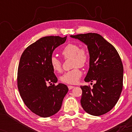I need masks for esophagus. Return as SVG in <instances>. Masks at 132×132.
Instances as JSON below:
<instances>
[{
	"label": "esophagus",
	"instance_id": "34e87169",
	"mask_svg": "<svg viewBox=\"0 0 132 132\" xmlns=\"http://www.w3.org/2000/svg\"><path fill=\"white\" fill-rule=\"evenodd\" d=\"M74 87H75V86H70V85L68 86V88L69 89H71L72 88H74Z\"/></svg>",
	"mask_w": 132,
	"mask_h": 132
}]
</instances>
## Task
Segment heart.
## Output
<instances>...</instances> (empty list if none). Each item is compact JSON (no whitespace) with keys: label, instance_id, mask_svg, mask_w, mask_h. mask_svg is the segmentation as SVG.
I'll return each mask as SVG.
<instances>
[{"label":"heart","instance_id":"obj_1","mask_svg":"<svg viewBox=\"0 0 132 132\" xmlns=\"http://www.w3.org/2000/svg\"><path fill=\"white\" fill-rule=\"evenodd\" d=\"M64 59L71 58V67L74 69L64 73L60 77L62 82L66 84H76L78 82L82 72L79 67L83 68L88 63L89 53L86 47H79L77 44H69L61 52ZM50 64L55 72L62 71V62L55 57L50 59Z\"/></svg>","mask_w":132,"mask_h":132}]
</instances>
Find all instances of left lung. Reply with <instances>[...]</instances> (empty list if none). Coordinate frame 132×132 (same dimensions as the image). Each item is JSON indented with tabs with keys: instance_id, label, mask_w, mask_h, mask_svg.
I'll list each match as a JSON object with an SVG mask.
<instances>
[{
	"instance_id": "obj_1",
	"label": "left lung",
	"mask_w": 132,
	"mask_h": 132,
	"mask_svg": "<svg viewBox=\"0 0 132 132\" xmlns=\"http://www.w3.org/2000/svg\"><path fill=\"white\" fill-rule=\"evenodd\" d=\"M87 46L89 68L85 81H96L93 88L80 86V103L87 113L100 116L112 109L120 98L123 86V65L112 45L95 33L71 35Z\"/></svg>"
}]
</instances>
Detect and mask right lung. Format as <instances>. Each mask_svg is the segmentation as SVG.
<instances>
[{
	"label": "right lung",
	"mask_w": 132,
	"mask_h": 132,
	"mask_svg": "<svg viewBox=\"0 0 132 132\" xmlns=\"http://www.w3.org/2000/svg\"><path fill=\"white\" fill-rule=\"evenodd\" d=\"M66 38L42 37L28 46L20 60L17 79L20 95L27 107L42 117L60 111L69 90L64 84L55 85L58 79L50 64L53 51L64 43ZM47 83L51 86H47Z\"/></svg>",
	"instance_id": "add662e5"
}]
</instances>
